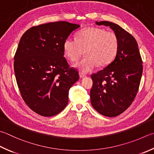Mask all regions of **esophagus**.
I'll use <instances>...</instances> for the list:
<instances>
[{"label": "esophagus", "mask_w": 154, "mask_h": 154, "mask_svg": "<svg viewBox=\"0 0 154 154\" xmlns=\"http://www.w3.org/2000/svg\"><path fill=\"white\" fill-rule=\"evenodd\" d=\"M79 76H80V78H84V77H85V76H86V74H84V73H82V72H80V73H79Z\"/></svg>", "instance_id": "34e87169"}]
</instances>
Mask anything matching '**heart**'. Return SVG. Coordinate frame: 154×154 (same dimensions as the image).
Wrapping results in <instances>:
<instances>
[{
    "mask_svg": "<svg viewBox=\"0 0 154 154\" xmlns=\"http://www.w3.org/2000/svg\"><path fill=\"white\" fill-rule=\"evenodd\" d=\"M119 39L115 33L99 27H86L78 32L76 39L68 37L63 44V51L68 58L75 62L85 50V56L74 64L82 72H88L97 64H109L117 56Z\"/></svg>",
    "mask_w": 154,
    "mask_h": 154,
    "instance_id": "1",
    "label": "heart"
}]
</instances>
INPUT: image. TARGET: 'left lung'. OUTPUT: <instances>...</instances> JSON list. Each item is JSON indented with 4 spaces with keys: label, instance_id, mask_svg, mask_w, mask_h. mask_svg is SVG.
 Here are the masks:
<instances>
[{
    "label": "left lung",
    "instance_id": "left-lung-1",
    "mask_svg": "<svg viewBox=\"0 0 154 154\" xmlns=\"http://www.w3.org/2000/svg\"><path fill=\"white\" fill-rule=\"evenodd\" d=\"M96 24L110 27L119 44L115 60L91 76V104L100 114L116 117L125 111L136 97L143 72L142 60L137 43L131 34L109 21H96Z\"/></svg>",
    "mask_w": 154,
    "mask_h": 154
}]
</instances>
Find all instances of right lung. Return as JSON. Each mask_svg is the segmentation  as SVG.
Here are the masks:
<instances>
[{
  "instance_id": "obj_1",
  "label": "right lung",
  "mask_w": 154,
  "mask_h": 154,
  "mask_svg": "<svg viewBox=\"0 0 154 154\" xmlns=\"http://www.w3.org/2000/svg\"><path fill=\"white\" fill-rule=\"evenodd\" d=\"M80 27L66 21L45 23L30 28L20 39L14 57L17 85L27 105L43 117L67 106L69 90L79 79L63 57V44Z\"/></svg>"
}]
</instances>
